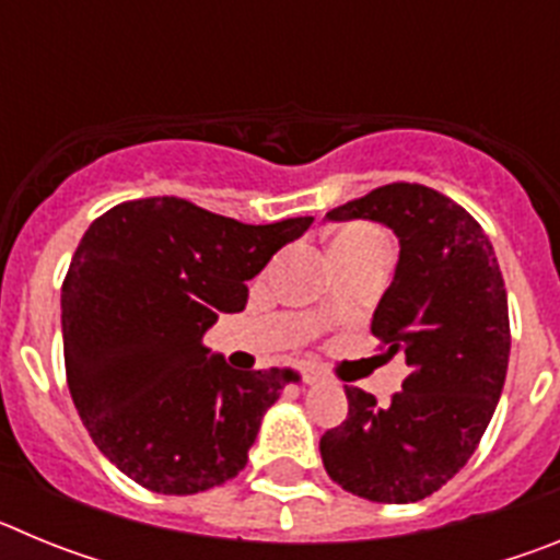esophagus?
<instances>
[{
	"mask_svg": "<svg viewBox=\"0 0 560 560\" xmlns=\"http://www.w3.org/2000/svg\"><path fill=\"white\" fill-rule=\"evenodd\" d=\"M300 373H303V381L305 384H316V381H323L325 373L319 368H311V364H305V368H300Z\"/></svg>",
	"mask_w": 560,
	"mask_h": 560,
	"instance_id": "obj_1",
	"label": "esophagus"
}]
</instances>
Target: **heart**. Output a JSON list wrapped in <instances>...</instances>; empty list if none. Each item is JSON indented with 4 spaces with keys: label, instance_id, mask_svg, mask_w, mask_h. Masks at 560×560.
Returning a JSON list of instances; mask_svg holds the SVG:
<instances>
[{
    "label": "heart",
    "instance_id": "obj_1",
    "mask_svg": "<svg viewBox=\"0 0 560 560\" xmlns=\"http://www.w3.org/2000/svg\"><path fill=\"white\" fill-rule=\"evenodd\" d=\"M370 246H384V237L370 226H345V230L336 232L330 249H334V255H345V252L370 249Z\"/></svg>",
    "mask_w": 560,
    "mask_h": 560
}]
</instances>
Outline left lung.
<instances>
[{
	"mask_svg": "<svg viewBox=\"0 0 560 560\" xmlns=\"http://www.w3.org/2000/svg\"><path fill=\"white\" fill-rule=\"evenodd\" d=\"M325 219L375 221L398 237L395 277L370 330L412 368L387 409L345 387L348 418L319 440L325 471L370 502H418L468 463L502 395L511 323L497 252L463 207L409 182Z\"/></svg>",
	"mask_w": 560,
	"mask_h": 560,
	"instance_id": "left-lung-1",
	"label": "left lung"
}]
</instances>
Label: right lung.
<instances>
[{
	"label": "right lung",
	"mask_w": 560,
	"mask_h": 560,
	"mask_svg": "<svg viewBox=\"0 0 560 560\" xmlns=\"http://www.w3.org/2000/svg\"><path fill=\"white\" fill-rule=\"evenodd\" d=\"M314 219L241 224L185 199L117 205L83 232L61 289L69 393L89 438L156 493L210 491L244 471L294 370H235L210 353L219 314Z\"/></svg>",
	"instance_id": "1"
}]
</instances>
